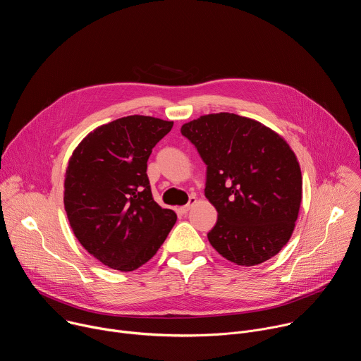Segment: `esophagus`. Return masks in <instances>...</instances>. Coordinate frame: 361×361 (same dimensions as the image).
<instances>
[{"label":"esophagus","instance_id":"obj_1","mask_svg":"<svg viewBox=\"0 0 361 361\" xmlns=\"http://www.w3.org/2000/svg\"><path fill=\"white\" fill-rule=\"evenodd\" d=\"M195 201H197V198L194 197V195H191L190 197V200H188V204H185V205H183V207H180L177 212L180 213V214H187L188 213V210L192 207V205L195 204Z\"/></svg>","mask_w":361,"mask_h":361}]
</instances>
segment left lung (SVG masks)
Listing matches in <instances>:
<instances>
[{
    "label": "left lung",
    "mask_w": 361,
    "mask_h": 361,
    "mask_svg": "<svg viewBox=\"0 0 361 361\" xmlns=\"http://www.w3.org/2000/svg\"><path fill=\"white\" fill-rule=\"evenodd\" d=\"M181 134L207 166L204 194L219 213L210 244L238 266L271 259L290 240L301 202L290 145L262 123L230 113L201 116Z\"/></svg>",
    "instance_id": "8db88e82"
}]
</instances>
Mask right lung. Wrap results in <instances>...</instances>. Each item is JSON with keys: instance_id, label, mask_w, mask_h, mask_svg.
Segmentation results:
<instances>
[{"instance_id": "obj_1", "label": "right lung", "mask_w": 361, "mask_h": 361, "mask_svg": "<svg viewBox=\"0 0 361 361\" xmlns=\"http://www.w3.org/2000/svg\"><path fill=\"white\" fill-rule=\"evenodd\" d=\"M173 121L128 116L101 126L74 149L64 207L81 245L104 266L133 271L157 252L177 216L154 201L147 176L152 148Z\"/></svg>"}]
</instances>
